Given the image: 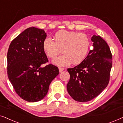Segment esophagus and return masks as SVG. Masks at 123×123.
Wrapping results in <instances>:
<instances>
[{
	"mask_svg": "<svg viewBox=\"0 0 123 123\" xmlns=\"http://www.w3.org/2000/svg\"><path fill=\"white\" fill-rule=\"evenodd\" d=\"M64 69L63 68H60V67H59V72H62L64 70Z\"/></svg>",
	"mask_w": 123,
	"mask_h": 123,
	"instance_id": "1",
	"label": "esophagus"
}]
</instances>
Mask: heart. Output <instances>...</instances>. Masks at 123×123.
<instances>
[{"instance_id": "obj_1", "label": "heart", "mask_w": 123, "mask_h": 123, "mask_svg": "<svg viewBox=\"0 0 123 123\" xmlns=\"http://www.w3.org/2000/svg\"><path fill=\"white\" fill-rule=\"evenodd\" d=\"M54 41L46 38L43 43V50L47 56L55 58L62 49L63 54L53 60V63L58 66H67L71 64H78L86 56L90 48V40L85 33L62 30L54 35Z\"/></svg>"}]
</instances>
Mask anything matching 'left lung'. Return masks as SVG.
Instances as JSON below:
<instances>
[{
  "label": "left lung",
  "mask_w": 123,
  "mask_h": 123,
  "mask_svg": "<svg viewBox=\"0 0 123 123\" xmlns=\"http://www.w3.org/2000/svg\"><path fill=\"white\" fill-rule=\"evenodd\" d=\"M91 40L93 49L86 58L67 69L70 74L67 91L74 100L82 102L92 100L107 87L112 64V54L106 42L96 35Z\"/></svg>",
  "instance_id": "obj_1"
}]
</instances>
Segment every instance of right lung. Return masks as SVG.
Instances as JSON below:
<instances>
[{"label":"right lung","instance_id":"1","mask_svg":"<svg viewBox=\"0 0 123 123\" xmlns=\"http://www.w3.org/2000/svg\"><path fill=\"white\" fill-rule=\"evenodd\" d=\"M46 37L44 30L27 28L12 40L7 53V74L15 91L28 102L41 100L50 84L59 73L55 65L49 64L43 50Z\"/></svg>","mask_w":123,"mask_h":123}]
</instances>
